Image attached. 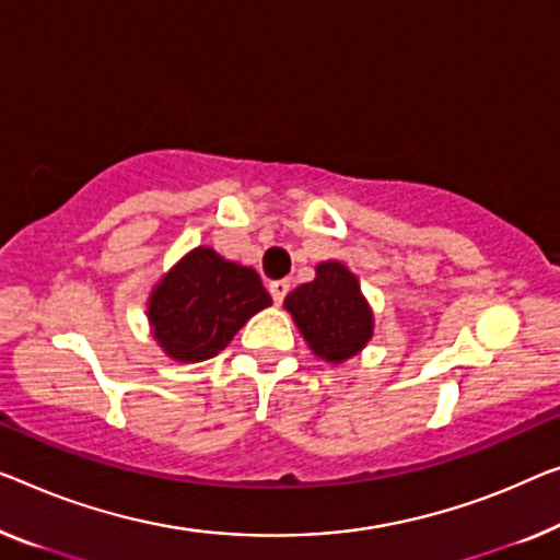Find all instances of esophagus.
Returning <instances> with one entry per match:
<instances>
[{"mask_svg":"<svg viewBox=\"0 0 560 560\" xmlns=\"http://www.w3.org/2000/svg\"><path fill=\"white\" fill-rule=\"evenodd\" d=\"M269 291H271L273 304H281L283 299H287V294H289V281H287V279L271 281V283H269Z\"/></svg>","mask_w":560,"mask_h":560,"instance_id":"1","label":"esophagus"}]
</instances>
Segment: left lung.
<instances>
[{
  "mask_svg": "<svg viewBox=\"0 0 560 560\" xmlns=\"http://www.w3.org/2000/svg\"><path fill=\"white\" fill-rule=\"evenodd\" d=\"M312 352L324 362L352 360L374 331L372 308L360 281L341 261H322L314 281L302 283L283 299Z\"/></svg>",
  "mask_w": 560,
  "mask_h": 560,
  "instance_id": "obj_1",
  "label": "left lung"
}]
</instances>
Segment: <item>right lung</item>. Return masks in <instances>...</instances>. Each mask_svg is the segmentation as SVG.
Returning a JSON list of instances; mask_svg holds the SVG:
<instances>
[{"instance_id":"1","label":"right lung","mask_w":560,"mask_h":560,"mask_svg":"<svg viewBox=\"0 0 560 560\" xmlns=\"http://www.w3.org/2000/svg\"><path fill=\"white\" fill-rule=\"evenodd\" d=\"M271 304L252 266L198 246L155 283L148 299L153 337L175 362L211 360L236 331Z\"/></svg>"}]
</instances>
